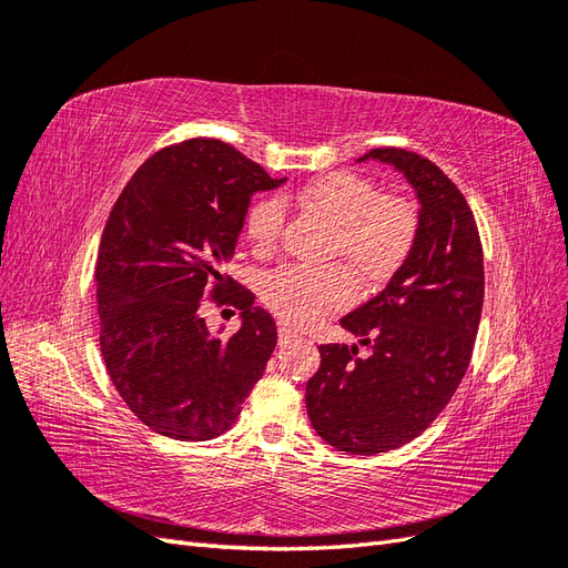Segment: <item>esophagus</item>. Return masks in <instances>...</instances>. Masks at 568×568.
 Here are the masks:
<instances>
[{
	"label": "esophagus",
	"instance_id": "34e87169",
	"mask_svg": "<svg viewBox=\"0 0 568 568\" xmlns=\"http://www.w3.org/2000/svg\"><path fill=\"white\" fill-rule=\"evenodd\" d=\"M296 338H298V334H296L294 329H288L286 324H282V326H280V343H282V346H284V343L296 341Z\"/></svg>",
	"mask_w": 568,
	"mask_h": 568
}]
</instances>
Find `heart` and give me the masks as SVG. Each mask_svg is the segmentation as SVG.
Segmentation results:
<instances>
[{"mask_svg":"<svg viewBox=\"0 0 568 568\" xmlns=\"http://www.w3.org/2000/svg\"><path fill=\"white\" fill-rule=\"evenodd\" d=\"M296 201L336 225L332 253L341 255L365 284H382L398 270L417 236L415 203L398 194H379L369 180L353 173H329L298 189ZM286 225L282 196L257 199L246 220L257 248L280 244ZM353 280L343 267H282L265 280V303L282 320L311 324L353 298Z\"/></svg>","mask_w":568,"mask_h":568,"instance_id":"b5f03b06","label":"heart"}]
</instances>
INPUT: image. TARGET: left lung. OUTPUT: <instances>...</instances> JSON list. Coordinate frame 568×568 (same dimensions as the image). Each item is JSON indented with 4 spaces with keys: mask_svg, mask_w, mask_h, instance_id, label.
<instances>
[{
    "mask_svg": "<svg viewBox=\"0 0 568 568\" xmlns=\"http://www.w3.org/2000/svg\"><path fill=\"white\" fill-rule=\"evenodd\" d=\"M369 159L405 175L419 225L382 294L341 317L367 355L326 343L305 386L313 428L351 455L400 448L440 415L469 367L484 307V248L467 199L419 153L386 146L357 161Z\"/></svg>",
    "mask_w": 568,
    "mask_h": 568,
    "instance_id": "obj_1",
    "label": "left lung"
}]
</instances>
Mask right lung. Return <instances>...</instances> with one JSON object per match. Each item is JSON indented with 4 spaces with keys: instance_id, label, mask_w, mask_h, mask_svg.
<instances>
[{
    "instance_id": "add662e5",
    "label": "right lung",
    "mask_w": 568,
    "mask_h": 568,
    "mask_svg": "<svg viewBox=\"0 0 568 568\" xmlns=\"http://www.w3.org/2000/svg\"><path fill=\"white\" fill-rule=\"evenodd\" d=\"M284 184L220 140H186L146 159L118 196L97 255L99 343L120 398L153 432L211 440L236 422L277 346V324L248 288L243 326L211 335L200 301L221 300L255 192Z\"/></svg>"
}]
</instances>
